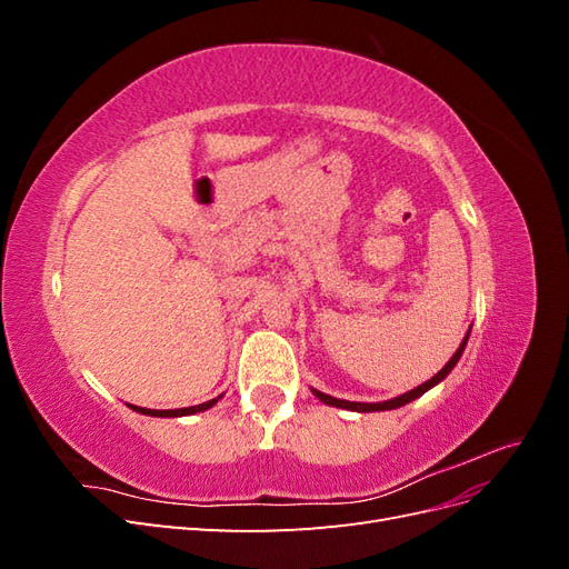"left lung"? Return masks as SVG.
<instances>
[{"mask_svg": "<svg viewBox=\"0 0 569 569\" xmlns=\"http://www.w3.org/2000/svg\"><path fill=\"white\" fill-rule=\"evenodd\" d=\"M468 337H470V332L465 335V339H462V343L458 347V351L453 353V358L449 360V363H446L432 380H427L425 385H420V387H416L412 391H408V393H401V396H396V399H391V401H385V403H353V401H343V399H335V396H330V393H322V391H316L313 389V393L318 396V399L322 401V403H327V406H337V408H347V410H358V412H372V410H391V408H401V406H406V403H410L412 399H418V396H422L427 389H432L435 385H439L446 375H449L453 368H456V363L460 360V356H462V351H465V343H468Z\"/></svg>", "mask_w": 569, "mask_h": 569, "instance_id": "8db88e82", "label": "left lung"}]
</instances>
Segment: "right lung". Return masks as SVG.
<instances>
[{"label": "right lung", "mask_w": 569, "mask_h": 569, "mask_svg": "<svg viewBox=\"0 0 569 569\" xmlns=\"http://www.w3.org/2000/svg\"><path fill=\"white\" fill-rule=\"evenodd\" d=\"M218 399H211L199 406H189V408H176V410H149V408H140V406H130L132 410L142 412V416H153V418H180V416H194V412H201L206 408H211Z\"/></svg>", "instance_id": "1"}]
</instances>
